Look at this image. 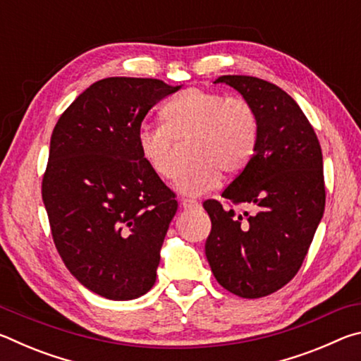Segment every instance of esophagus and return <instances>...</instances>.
<instances>
[{"mask_svg": "<svg viewBox=\"0 0 361 361\" xmlns=\"http://www.w3.org/2000/svg\"><path fill=\"white\" fill-rule=\"evenodd\" d=\"M181 207H183V209H186V210L199 209V202H197V200H191V199H183Z\"/></svg>", "mask_w": 361, "mask_h": 361, "instance_id": "obj_1", "label": "esophagus"}]
</instances>
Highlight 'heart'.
Segmentation results:
<instances>
[{
    "instance_id": "obj_1",
    "label": "heart",
    "mask_w": 361,
    "mask_h": 361,
    "mask_svg": "<svg viewBox=\"0 0 361 361\" xmlns=\"http://www.w3.org/2000/svg\"><path fill=\"white\" fill-rule=\"evenodd\" d=\"M162 126L142 127L137 135L143 161L162 176L175 173V142L192 138V164L178 172L175 189L197 197L223 178L239 175L258 146L259 121L255 108L240 97L192 87L170 100L161 111Z\"/></svg>"
}]
</instances>
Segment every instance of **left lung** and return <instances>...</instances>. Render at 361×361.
<instances>
[{
    "label": "left lung",
    "instance_id": "1",
    "mask_svg": "<svg viewBox=\"0 0 361 361\" xmlns=\"http://www.w3.org/2000/svg\"><path fill=\"white\" fill-rule=\"evenodd\" d=\"M255 108L258 146L243 172L223 191V209L207 200L212 219L205 255L218 283L240 298H262L296 276L325 212L322 148L310 122L291 97L264 79L221 76Z\"/></svg>",
    "mask_w": 361,
    "mask_h": 361
}]
</instances>
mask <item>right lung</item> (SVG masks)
Here are the masks:
<instances>
[{
    "label": "right lung",
    "instance_id": "obj_1",
    "mask_svg": "<svg viewBox=\"0 0 361 361\" xmlns=\"http://www.w3.org/2000/svg\"><path fill=\"white\" fill-rule=\"evenodd\" d=\"M181 85L106 78L54 127L42 200L54 243L85 288L130 301L156 282L161 248L178 204L143 161L137 135L149 109Z\"/></svg>",
    "mask_w": 361,
    "mask_h": 361
}]
</instances>
